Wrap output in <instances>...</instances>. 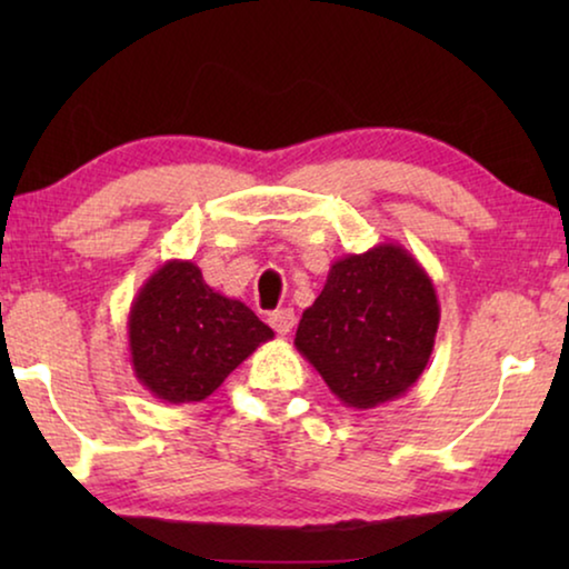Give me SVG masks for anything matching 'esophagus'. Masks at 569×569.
I'll list each match as a JSON object with an SVG mask.
<instances>
[{"label": "esophagus", "instance_id": "esophagus-1", "mask_svg": "<svg viewBox=\"0 0 569 569\" xmlns=\"http://www.w3.org/2000/svg\"><path fill=\"white\" fill-rule=\"evenodd\" d=\"M269 326L274 329L277 333H290L292 326H295V310L292 308H279L274 313L269 316Z\"/></svg>", "mask_w": 569, "mask_h": 569}]
</instances>
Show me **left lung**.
<instances>
[{"mask_svg": "<svg viewBox=\"0 0 569 569\" xmlns=\"http://www.w3.org/2000/svg\"><path fill=\"white\" fill-rule=\"evenodd\" d=\"M440 302L422 263L380 243L331 263L321 295L302 310L295 347L349 409L399 399L430 362Z\"/></svg>", "mask_w": 569, "mask_h": 569, "instance_id": "obj_1", "label": "left lung"}]
</instances>
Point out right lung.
I'll return each mask as SVG.
<instances>
[{"instance_id": "obj_1", "label": "right lung", "mask_w": 569, "mask_h": 569, "mask_svg": "<svg viewBox=\"0 0 569 569\" xmlns=\"http://www.w3.org/2000/svg\"><path fill=\"white\" fill-rule=\"evenodd\" d=\"M129 362L154 399L204 401L274 331L246 302L214 292L193 261L170 259L129 308Z\"/></svg>"}]
</instances>
